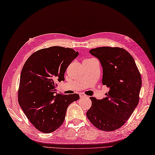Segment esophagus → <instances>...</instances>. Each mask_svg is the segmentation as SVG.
<instances>
[{
    "label": "esophagus",
    "mask_w": 155,
    "mask_h": 155,
    "mask_svg": "<svg viewBox=\"0 0 155 155\" xmlns=\"http://www.w3.org/2000/svg\"><path fill=\"white\" fill-rule=\"evenodd\" d=\"M79 96H80V97H87L86 95H84V94H83L82 93L79 94Z\"/></svg>",
    "instance_id": "34e87169"
}]
</instances>
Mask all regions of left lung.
Returning a JSON list of instances; mask_svg holds the SVG:
<instances>
[{"mask_svg":"<svg viewBox=\"0 0 155 155\" xmlns=\"http://www.w3.org/2000/svg\"><path fill=\"white\" fill-rule=\"evenodd\" d=\"M89 52L100 61L102 83L110 90L102 99L90 97L92 106L87 116L99 130L114 131L125 124L138 105L140 74L133 58L122 48L101 47Z\"/></svg>","mask_w":155,"mask_h":155,"instance_id":"obj_1","label":"left lung"}]
</instances>
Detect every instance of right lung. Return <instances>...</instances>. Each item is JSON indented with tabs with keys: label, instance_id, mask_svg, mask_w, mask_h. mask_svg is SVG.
I'll return each instance as SVG.
<instances>
[{
	"label": "right lung",
	"instance_id": "right-lung-1",
	"mask_svg": "<svg viewBox=\"0 0 155 155\" xmlns=\"http://www.w3.org/2000/svg\"><path fill=\"white\" fill-rule=\"evenodd\" d=\"M79 55L73 49L54 46L32 54L20 74L18 103L36 128L42 133L56 130L65 120L68 106L79 99L77 94H57V83Z\"/></svg>",
	"mask_w": 155,
	"mask_h": 155
}]
</instances>
